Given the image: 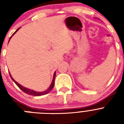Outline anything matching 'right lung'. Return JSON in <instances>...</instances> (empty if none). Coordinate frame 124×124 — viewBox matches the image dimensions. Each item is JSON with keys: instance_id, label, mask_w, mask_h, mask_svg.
I'll return each instance as SVG.
<instances>
[{"instance_id": "add662e5", "label": "right lung", "mask_w": 124, "mask_h": 124, "mask_svg": "<svg viewBox=\"0 0 124 124\" xmlns=\"http://www.w3.org/2000/svg\"><path fill=\"white\" fill-rule=\"evenodd\" d=\"M20 29V28H18V29L16 30V31L14 32V33H13V35L12 36H11V37L10 38L9 40H8V41H10V38H12V37L13 35H14V34L15 33L17 32V31H18V30ZM10 74V78L11 79H12L13 81L14 82V83H15V84H17V86H18V87H19L20 89H21L22 91H23L25 93H26V94H29V95H31V96H43V95H45L46 94H48V93H50V91H51V90H52V89L53 88V87H54V79H55V76H56V71L54 73V74H53V80H52V82H51V84H50V87H48V88L46 90L44 91H42V92H37V91H35L34 90H32V89H28L27 88V87H23V86H22L21 84H20L19 83H17L16 81H15V79H14V78H12V76H11L10 73H9Z\"/></svg>"}]
</instances>
